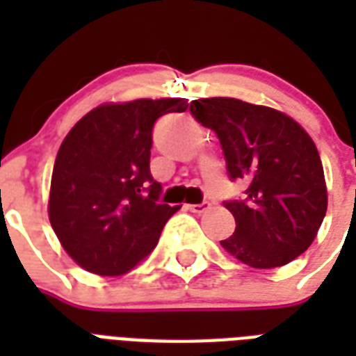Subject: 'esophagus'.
I'll return each mask as SVG.
<instances>
[{"label":"esophagus","mask_w":356,"mask_h":356,"mask_svg":"<svg viewBox=\"0 0 356 356\" xmlns=\"http://www.w3.org/2000/svg\"><path fill=\"white\" fill-rule=\"evenodd\" d=\"M190 212H195V214H203L211 209V203L209 201H203V203H195V205H186Z\"/></svg>","instance_id":"obj_1"}]
</instances>
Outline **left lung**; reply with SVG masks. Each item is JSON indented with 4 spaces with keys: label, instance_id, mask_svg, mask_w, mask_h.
Instances as JSON below:
<instances>
[{
    "label": "left lung",
    "instance_id": "left-lung-1",
    "mask_svg": "<svg viewBox=\"0 0 356 356\" xmlns=\"http://www.w3.org/2000/svg\"><path fill=\"white\" fill-rule=\"evenodd\" d=\"M190 113L222 144L231 181L243 200L223 201L234 216L223 249L251 268H277L305 253L327 212L320 153L298 122L275 108L234 97L195 99Z\"/></svg>",
    "mask_w": 356,
    "mask_h": 356
}]
</instances>
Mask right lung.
<instances>
[{"mask_svg":"<svg viewBox=\"0 0 356 356\" xmlns=\"http://www.w3.org/2000/svg\"><path fill=\"white\" fill-rule=\"evenodd\" d=\"M181 97L94 108L75 123L55 159L49 222L72 259L97 275H120L147 257L179 207L159 203L151 177L153 125L184 113Z\"/></svg>","mask_w":356,"mask_h":356,"instance_id":"add662e5","label":"right lung"}]
</instances>
